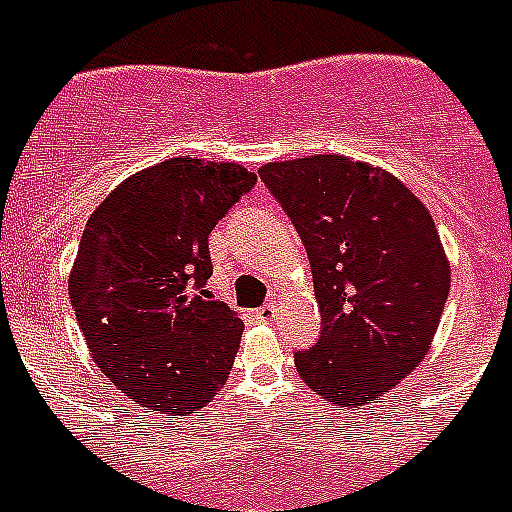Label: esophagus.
I'll list each match as a JSON object with an SVG mask.
<instances>
[{"label": "esophagus", "instance_id": "esophagus-1", "mask_svg": "<svg viewBox=\"0 0 512 512\" xmlns=\"http://www.w3.org/2000/svg\"><path fill=\"white\" fill-rule=\"evenodd\" d=\"M256 318L266 320V323L277 318V302H266V305H261L259 310H256Z\"/></svg>", "mask_w": 512, "mask_h": 512}]
</instances>
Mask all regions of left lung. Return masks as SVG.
<instances>
[{"mask_svg": "<svg viewBox=\"0 0 512 512\" xmlns=\"http://www.w3.org/2000/svg\"><path fill=\"white\" fill-rule=\"evenodd\" d=\"M307 251L323 330L295 354L312 392L366 405L413 372L449 300L433 217L402 182L346 156L259 169Z\"/></svg>", "mask_w": 512, "mask_h": 512, "instance_id": "left-lung-1", "label": "left lung"}]
</instances>
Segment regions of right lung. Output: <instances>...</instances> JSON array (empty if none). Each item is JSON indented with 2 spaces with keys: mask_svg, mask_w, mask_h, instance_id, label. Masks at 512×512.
<instances>
[{
  "mask_svg": "<svg viewBox=\"0 0 512 512\" xmlns=\"http://www.w3.org/2000/svg\"><path fill=\"white\" fill-rule=\"evenodd\" d=\"M253 184L238 164L169 158L89 217L69 279L76 320L99 369L148 413H192L228 379L243 323L205 289L207 238Z\"/></svg>",
  "mask_w": 512,
  "mask_h": 512,
  "instance_id": "right-lung-1",
  "label": "right lung"
}]
</instances>
